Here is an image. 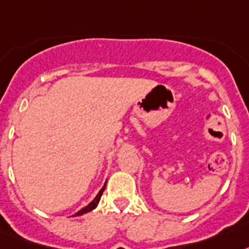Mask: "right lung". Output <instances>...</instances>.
I'll return each mask as SVG.
<instances>
[{
  "instance_id": "obj_1",
  "label": "right lung",
  "mask_w": 249,
  "mask_h": 249,
  "mask_svg": "<svg viewBox=\"0 0 249 249\" xmlns=\"http://www.w3.org/2000/svg\"><path fill=\"white\" fill-rule=\"evenodd\" d=\"M106 184H107V182H106V183H104V186L102 187V190H100L99 192H98V195H96V196H95V198H94V200H92L91 202H90L89 205H88V206L83 207L81 210L77 211V213H76L75 215H72V216H80V215H83V213H90V211H91V210H94V209H95V207L98 206V203H99V201H100V197H102L103 192H104V190H106Z\"/></svg>"
}]
</instances>
